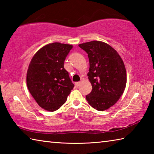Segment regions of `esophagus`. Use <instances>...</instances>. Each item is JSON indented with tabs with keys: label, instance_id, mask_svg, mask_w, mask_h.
Masks as SVG:
<instances>
[{
	"label": "esophagus",
	"instance_id": "esophagus-1",
	"mask_svg": "<svg viewBox=\"0 0 154 154\" xmlns=\"http://www.w3.org/2000/svg\"><path fill=\"white\" fill-rule=\"evenodd\" d=\"M80 82H76V83H75V85H76V86L77 87H78V86H79V84H80Z\"/></svg>",
	"mask_w": 154,
	"mask_h": 154
}]
</instances>
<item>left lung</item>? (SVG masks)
I'll list each match as a JSON object with an SVG mask.
<instances>
[{"mask_svg":"<svg viewBox=\"0 0 154 154\" xmlns=\"http://www.w3.org/2000/svg\"><path fill=\"white\" fill-rule=\"evenodd\" d=\"M79 46L88 54L90 62L88 76L92 90L86 100L94 109L103 111L114 105L124 92L126 71L124 62L112 47L102 41H92Z\"/></svg>","mask_w":154,"mask_h":154,"instance_id":"obj_1","label":"left lung"}]
</instances>
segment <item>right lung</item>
Instances as JSON below:
<instances>
[{
  "label": "right lung",
  "mask_w": 154,
  "mask_h": 154,
  "mask_svg": "<svg viewBox=\"0 0 154 154\" xmlns=\"http://www.w3.org/2000/svg\"><path fill=\"white\" fill-rule=\"evenodd\" d=\"M72 45L53 43L41 48L30 61L26 75L28 89L41 108L58 110L66 102L74 84L64 62Z\"/></svg>",
  "instance_id": "1"
}]
</instances>
